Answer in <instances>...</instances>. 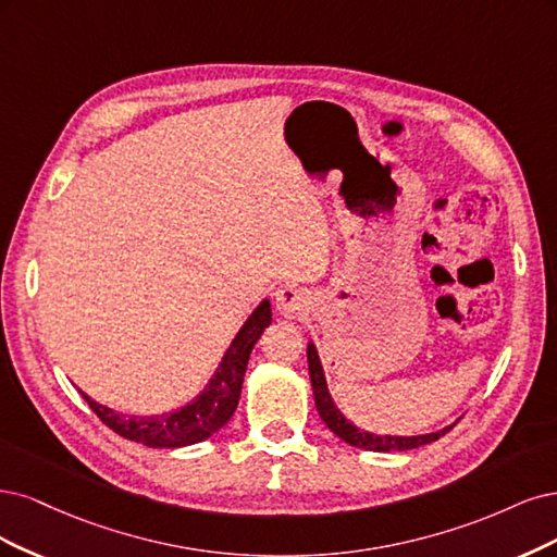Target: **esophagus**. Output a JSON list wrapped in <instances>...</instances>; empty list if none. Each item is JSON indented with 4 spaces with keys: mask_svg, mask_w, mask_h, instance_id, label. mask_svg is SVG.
I'll list each match as a JSON object with an SVG mask.
<instances>
[{
    "mask_svg": "<svg viewBox=\"0 0 557 557\" xmlns=\"http://www.w3.org/2000/svg\"><path fill=\"white\" fill-rule=\"evenodd\" d=\"M308 296H305L302 289H298V286H282V289L275 294V310L282 314V317H289V319H296V317H302L305 310H308Z\"/></svg>",
    "mask_w": 557,
    "mask_h": 557,
    "instance_id": "34e87169",
    "label": "esophagus"
}]
</instances>
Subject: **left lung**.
Returning a JSON list of instances; mask_svg holds the SVG:
<instances>
[{
  "mask_svg": "<svg viewBox=\"0 0 557 557\" xmlns=\"http://www.w3.org/2000/svg\"><path fill=\"white\" fill-rule=\"evenodd\" d=\"M308 368H310V380H312V391H314V405L319 417L324 419V423L333 430V433L358 448H366V451H409V448H417L423 444H430L440 440L442 435H446L451 425L444 428L442 433H430V435H417V437H391V435H370L366 430H358L356 425H351L339 409L333 405L329 388H326V380H324V370H321L319 363V354L314 349V345L308 347Z\"/></svg>",
  "mask_w": 557,
  "mask_h": 557,
  "instance_id": "left-lung-1",
  "label": "left lung"
}]
</instances>
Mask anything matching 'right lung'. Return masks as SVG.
<instances>
[{"label":"right lung","mask_w":557,"mask_h":557,"mask_svg":"<svg viewBox=\"0 0 557 557\" xmlns=\"http://www.w3.org/2000/svg\"><path fill=\"white\" fill-rule=\"evenodd\" d=\"M271 324V302L263 300L259 308L245 321V326L233 337L224 361L212 376L208 388L199 398L187 407L173 411L166 417H120L113 409L89 400L85 393L83 398L89 409L109 425L113 433L127 437L132 442L157 446V448H175L187 444H199L208 440L233 417V411L240 400L243 376L247 370L249 354H252L259 335Z\"/></svg>","instance_id":"right-lung-1"}]
</instances>
